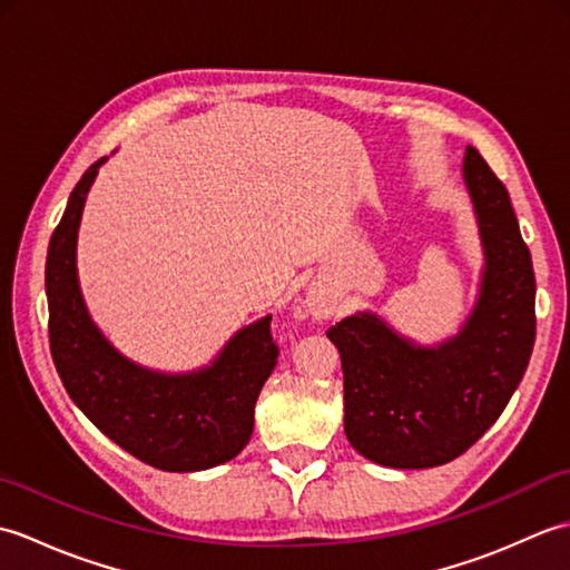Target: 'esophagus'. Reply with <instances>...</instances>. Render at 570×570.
Listing matches in <instances>:
<instances>
[{
	"instance_id": "1",
	"label": "esophagus",
	"mask_w": 570,
	"mask_h": 570,
	"mask_svg": "<svg viewBox=\"0 0 570 570\" xmlns=\"http://www.w3.org/2000/svg\"><path fill=\"white\" fill-rule=\"evenodd\" d=\"M306 306H308V313L313 318H331L333 316V304L328 298H323L321 294H311L306 298Z\"/></svg>"
}]
</instances>
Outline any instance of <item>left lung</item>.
Instances as JSON below:
<instances>
[{
  "label": "left lung",
  "instance_id": "left-lung-1",
  "mask_svg": "<svg viewBox=\"0 0 570 570\" xmlns=\"http://www.w3.org/2000/svg\"><path fill=\"white\" fill-rule=\"evenodd\" d=\"M463 176L488 264L460 335L416 347L370 313L328 328L343 362L347 441L386 468H435L463 455L500 419L534 347V266L510 193L472 147Z\"/></svg>",
  "mask_w": 570,
  "mask_h": 570
}]
</instances>
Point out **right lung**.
I'll return each mask as SVG.
<instances>
[{
    "label": "right lung",
    "mask_w": 570,
    "mask_h": 570,
    "mask_svg": "<svg viewBox=\"0 0 570 570\" xmlns=\"http://www.w3.org/2000/svg\"><path fill=\"white\" fill-rule=\"evenodd\" d=\"M95 161L72 188L46 257L48 343L72 402L141 463L193 472L233 460L254 429V404L276 365L272 316L242 328L213 367L159 374L125 360L95 328L80 298L76 237Z\"/></svg>",
    "instance_id": "obj_1"
}]
</instances>
